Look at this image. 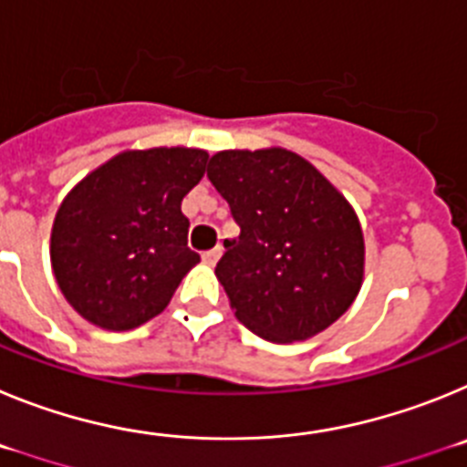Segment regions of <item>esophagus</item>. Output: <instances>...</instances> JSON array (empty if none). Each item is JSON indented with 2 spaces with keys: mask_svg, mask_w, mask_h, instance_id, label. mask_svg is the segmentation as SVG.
Returning <instances> with one entry per match:
<instances>
[{
  "mask_svg": "<svg viewBox=\"0 0 467 467\" xmlns=\"http://www.w3.org/2000/svg\"><path fill=\"white\" fill-rule=\"evenodd\" d=\"M220 257H222V247H213V250L203 253V262L208 264V266H214Z\"/></svg>",
  "mask_w": 467,
  "mask_h": 467,
  "instance_id": "esophagus-1",
  "label": "esophagus"
}]
</instances>
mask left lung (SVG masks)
I'll return each mask as SVG.
<instances>
[{"instance_id": "obj_1", "label": "left lung", "mask_w": 467, "mask_h": 467, "mask_svg": "<svg viewBox=\"0 0 467 467\" xmlns=\"http://www.w3.org/2000/svg\"><path fill=\"white\" fill-rule=\"evenodd\" d=\"M208 177L241 226L214 269L238 320L280 344L339 320L360 292L365 241L327 177L280 147L217 151Z\"/></svg>"}]
</instances>
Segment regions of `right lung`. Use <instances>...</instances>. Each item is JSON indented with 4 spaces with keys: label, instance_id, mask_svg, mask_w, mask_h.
<instances>
[{
    "label": "right lung",
    "instance_id": "1",
    "mask_svg": "<svg viewBox=\"0 0 467 467\" xmlns=\"http://www.w3.org/2000/svg\"><path fill=\"white\" fill-rule=\"evenodd\" d=\"M208 151H123L86 175L57 208L51 264L72 308L102 329L159 316L201 262L187 245L182 198L205 175Z\"/></svg>",
    "mask_w": 467,
    "mask_h": 467
}]
</instances>
